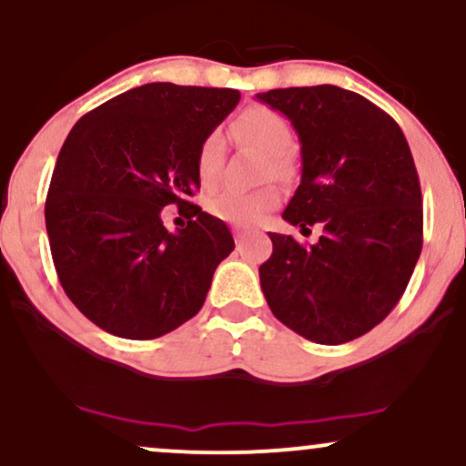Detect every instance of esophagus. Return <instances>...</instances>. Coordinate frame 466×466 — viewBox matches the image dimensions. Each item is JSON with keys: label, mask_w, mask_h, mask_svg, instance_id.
I'll use <instances>...</instances> for the list:
<instances>
[{"label": "esophagus", "mask_w": 466, "mask_h": 466, "mask_svg": "<svg viewBox=\"0 0 466 466\" xmlns=\"http://www.w3.org/2000/svg\"><path fill=\"white\" fill-rule=\"evenodd\" d=\"M234 238H237V249L243 251V245H245V234L243 232H237L234 234Z\"/></svg>", "instance_id": "esophagus-1"}]
</instances>
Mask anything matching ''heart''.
Wrapping results in <instances>:
<instances>
[{
  "instance_id": "obj_1",
  "label": "heart",
  "mask_w": 466,
  "mask_h": 466,
  "mask_svg": "<svg viewBox=\"0 0 466 466\" xmlns=\"http://www.w3.org/2000/svg\"><path fill=\"white\" fill-rule=\"evenodd\" d=\"M232 133L240 144L256 148L267 155L265 173L285 179L291 173L289 148L293 147V131L289 122L269 106H249L232 122ZM223 140L221 133L212 131L203 137L197 151V175L201 186L212 188L221 177ZM280 203V192L274 186L243 192L226 190L208 201V210L212 217L221 218L237 228H254L263 223V218Z\"/></svg>"
}]
</instances>
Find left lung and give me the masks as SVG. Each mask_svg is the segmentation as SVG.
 I'll return each instance as SVG.
<instances>
[{
  "label": "left lung",
  "instance_id": "left-lung-1",
  "mask_svg": "<svg viewBox=\"0 0 466 466\" xmlns=\"http://www.w3.org/2000/svg\"><path fill=\"white\" fill-rule=\"evenodd\" d=\"M256 98L291 120L302 179L282 212L313 245L269 232L260 265L271 313L318 344H346L397 307L422 248V197L403 131L363 96L335 87H287Z\"/></svg>",
  "mask_w": 466,
  "mask_h": 466
}]
</instances>
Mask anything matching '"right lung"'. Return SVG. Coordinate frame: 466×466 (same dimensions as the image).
<instances>
[{
  "mask_svg": "<svg viewBox=\"0 0 466 466\" xmlns=\"http://www.w3.org/2000/svg\"><path fill=\"white\" fill-rule=\"evenodd\" d=\"M238 100L237 89L148 83L69 131L47 190V238L67 298L106 333L155 339L206 302L234 238L188 199L203 137ZM173 202L189 226L168 233L161 210Z\"/></svg>",
  "mask_w": 466,
  "mask_h": 466,
  "instance_id": "1",
  "label": "right lung"
}]
</instances>
